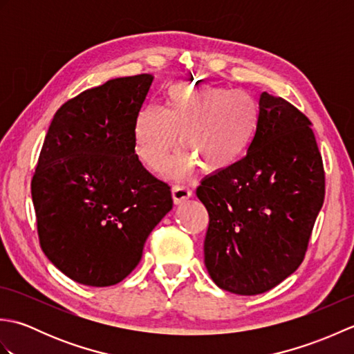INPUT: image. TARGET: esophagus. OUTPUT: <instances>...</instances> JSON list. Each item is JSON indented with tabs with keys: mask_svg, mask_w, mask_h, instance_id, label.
I'll return each instance as SVG.
<instances>
[{
	"mask_svg": "<svg viewBox=\"0 0 354 354\" xmlns=\"http://www.w3.org/2000/svg\"><path fill=\"white\" fill-rule=\"evenodd\" d=\"M171 196H173V202H175L176 205L184 204L187 199L192 198V190L185 185H173Z\"/></svg>",
	"mask_w": 354,
	"mask_h": 354,
	"instance_id": "1",
	"label": "esophagus"
}]
</instances>
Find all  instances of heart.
I'll use <instances>...</instances> for the list:
<instances>
[{
  "label": "heart",
  "instance_id": "b5f03b06",
  "mask_svg": "<svg viewBox=\"0 0 354 354\" xmlns=\"http://www.w3.org/2000/svg\"><path fill=\"white\" fill-rule=\"evenodd\" d=\"M261 111L245 91L209 84H173L164 109L147 104L135 120L137 152L149 169L161 170L169 153L171 176L183 178L196 167L204 175L228 173L243 161L257 137Z\"/></svg>",
  "mask_w": 354,
  "mask_h": 354
}]
</instances>
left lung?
<instances>
[{"label":"left lung","instance_id":"8db88e82","mask_svg":"<svg viewBox=\"0 0 354 354\" xmlns=\"http://www.w3.org/2000/svg\"><path fill=\"white\" fill-rule=\"evenodd\" d=\"M259 104L260 129L243 161L205 178L196 190L209 217L208 274L237 295L263 293L295 272L326 194L310 120L268 93Z\"/></svg>","mask_w":354,"mask_h":354}]
</instances>
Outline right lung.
<instances>
[{"label":"right lung","instance_id":"add662e5","mask_svg":"<svg viewBox=\"0 0 354 354\" xmlns=\"http://www.w3.org/2000/svg\"><path fill=\"white\" fill-rule=\"evenodd\" d=\"M153 77H118L57 109L32 178L44 254L71 280L117 284L171 205L170 187L135 152V120Z\"/></svg>","mask_w":354,"mask_h":354}]
</instances>
